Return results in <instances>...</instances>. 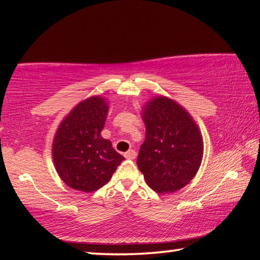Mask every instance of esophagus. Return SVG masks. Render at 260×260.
I'll return each instance as SVG.
<instances>
[{
	"label": "esophagus",
	"instance_id": "esophagus-1",
	"mask_svg": "<svg viewBox=\"0 0 260 260\" xmlns=\"http://www.w3.org/2000/svg\"><path fill=\"white\" fill-rule=\"evenodd\" d=\"M124 156L127 158V159H134V158L136 157V152H135V150H133V149H131V150L125 152Z\"/></svg>",
	"mask_w": 260,
	"mask_h": 260
}]
</instances>
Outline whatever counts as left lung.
Wrapping results in <instances>:
<instances>
[{
  "label": "left lung",
  "mask_w": 260,
  "mask_h": 260,
  "mask_svg": "<svg viewBox=\"0 0 260 260\" xmlns=\"http://www.w3.org/2000/svg\"><path fill=\"white\" fill-rule=\"evenodd\" d=\"M146 140L138 156L139 170L152 190H179L195 177L203 156L197 125L174 101L159 96L143 110Z\"/></svg>",
  "instance_id": "8db88e82"
}]
</instances>
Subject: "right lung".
Wrapping results in <instances>:
<instances>
[{"instance_id":"right-lung-1","label":"right lung","mask_w":260,"mask_h":260,"mask_svg":"<svg viewBox=\"0 0 260 260\" xmlns=\"http://www.w3.org/2000/svg\"><path fill=\"white\" fill-rule=\"evenodd\" d=\"M107 113L105 100L94 96L79 103L57 129L52 159L60 179L76 190H98L125 159L101 136Z\"/></svg>"}]
</instances>
